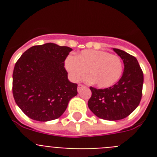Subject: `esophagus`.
Masks as SVG:
<instances>
[{
	"mask_svg": "<svg viewBox=\"0 0 157 157\" xmlns=\"http://www.w3.org/2000/svg\"><path fill=\"white\" fill-rule=\"evenodd\" d=\"M83 87H85V86L82 85V84H78V91H79Z\"/></svg>",
	"mask_w": 157,
	"mask_h": 157,
	"instance_id": "obj_1",
	"label": "esophagus"
}]
</instances>
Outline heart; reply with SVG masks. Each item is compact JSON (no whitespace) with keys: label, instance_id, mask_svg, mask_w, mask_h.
I'll use <instances>...</instances> for the list:
<instances>
[{"label":"heart","instance_id":"obj_1","mask_svg":"<svg viewBox=\"0 0 157 157\" xmlns=\"http://www.w3.org/2000/svg\"><path fill=\"white\" fill-rule=\"evenodd\" d=\"M65 67L74 81L78 82L86 75L88 80L101 88H108L116 84L121 78L123 71L121 58L106 51L83 50L78 55L68 56Z\"/></svg>","mask_w":157,"mask_h":157}]
</instances>
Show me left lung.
<instances>
[{
  "instance_id": "1",
  "label": "left lung",
  "mask_w": 157,
  "mask_h": 157,
  "mask_svg": "<svg viewBox=\"0 0 157 157\" xmlns=\"http://www.w3.org/2000/svg\"><path fill=\"white\" fill-rule=\"evenodd\" d=\"M113 50L121 57L124 71L120 81L106 89L90 86L92 95L89 109L95 116L106 120H120L127 117L139 105L142 96L143 71L134 56L119 49Z\"/></svg>"
}]
</instances>
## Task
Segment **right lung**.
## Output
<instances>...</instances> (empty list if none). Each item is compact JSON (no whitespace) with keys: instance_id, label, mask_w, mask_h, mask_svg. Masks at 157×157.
Segmentation results:
<instances>
[{"instance_id":"1","label":"right lung","mask_w":157,"mask_h":157,"mask_svg":"<svg viewBox=\"0 0 157 157\" xmlns=\"http://www.w3.org/2000/svg\"><path fill=\"white\" fill-rule=\"evenodd\" d=\"M72 48L54 43L34 45L16 63L12 94L16 105L34 120L46 122L63 115L78 94L76 83L67 79L64 61Z\"/></svg>"}]
</instances>
